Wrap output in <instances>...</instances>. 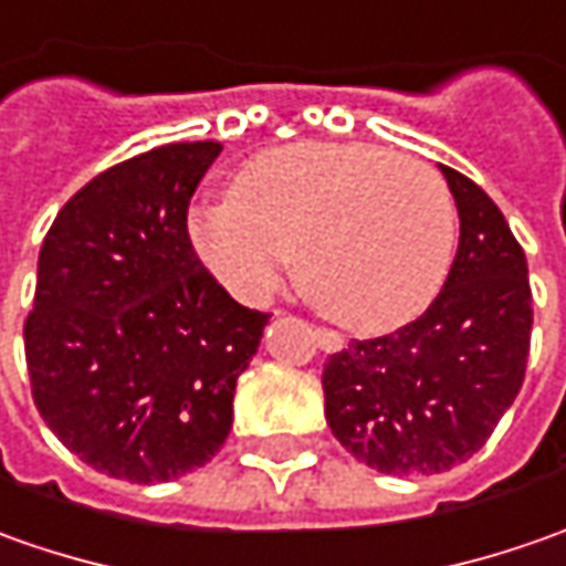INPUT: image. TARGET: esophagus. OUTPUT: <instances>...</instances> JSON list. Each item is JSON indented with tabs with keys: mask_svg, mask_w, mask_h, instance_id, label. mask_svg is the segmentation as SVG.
Segmentation results:
<instances>
[{
	"mask_svg": "<svg viewBox=\"0 0 566 566\" xmlns=\"http://www.w3.org/2000/svg\"><path fill=\"white\" fill-rule=\"evenodd\" d=\"M314 339L324 352H343V336H336L333 329H314Z\"/></svg>",
	"mask_w": 566,
	"mask_h": 566,
	"instance_id": "1",
	"label": "esophagus"
}]
</instances>
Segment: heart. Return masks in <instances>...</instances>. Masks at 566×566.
Here are the masks:
<instances>
[{
  "mask_svg": "<svg viewBox=\"0 0 566 566\" xmlns=\"http://www.w3.org/2000/svg\"><path fill=\"white\" fill-rule=\"evenodd\" d=\"M449 186L415 158L364 143L258 151L230 199L189 208L186 239L242 305L295 274L314 308L358 336L405 327L433 305L454 258Z\"/></svg>",
  "mask_w": 566,
  "mask_h": 566,
  "instance_id": "1",
  "label": "heart"
}]
</instances>
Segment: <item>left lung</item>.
<instances>
[{
	"instance_id": "8db88e82",
	"label": "left lung",
	"mask_w": 566,
	"mask_h": 566,
	"mask_svg": "<svg viewBox=\"0 0 566 566\" xmlns=\"http://www.w3.org/2000/svg\"><path fill=\"white\" fill-rule=\"evenodd\" d=\"M461 221L449 280L415 324L324 364L333 436L389 476L446 473L486 446L521 392L533 295L526 255L480 186L439 165Z\"/></svg>"
}]
</instances>
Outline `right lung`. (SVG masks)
I'll list each match as a JSON object with an SVG mask.
<instances>
[{
    "mask_svg": "<svg viewBox=\"0 0 566 566\" xmlns=\"http://www.w3.org/2000/svg\"><path fill=\"white\" fill-rule=\"evenodd\" d=\"M218 139L170 143L93 177L49 227L24 348L36 411L127 483L208 464L271 314L242 308L186 239Z\"/></svg>",
    "mask_w": 566,
    "mask_h": 566,
    "instance_id": "right-lung-1",
    "label": "right lung"
}]
</instances>
